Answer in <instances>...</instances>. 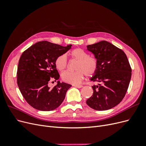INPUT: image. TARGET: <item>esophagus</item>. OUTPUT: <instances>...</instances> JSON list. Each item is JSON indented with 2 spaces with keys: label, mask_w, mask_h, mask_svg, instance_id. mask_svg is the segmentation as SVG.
Here are the masks:
<instances>
[{
  "label": "esophagus",
  "mask_w": 146,
  "mask_h": 146,
  "mask_svg": "<svg viewBox=\"0 0 146 146\" xmlns=\"http://www.w3.org/2000/svg\"><path fill=\"white\" fill-rule=\"evenodd\" d=\"M74 86L75 87L78 88H81L83 87V86H82V85H74Z\"/></svg>",
  "instance_id": "34e87169"
}]
</instances>
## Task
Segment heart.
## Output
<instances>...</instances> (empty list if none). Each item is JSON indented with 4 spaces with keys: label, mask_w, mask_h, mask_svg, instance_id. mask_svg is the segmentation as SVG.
Here are the masks:
<instances>
[{
    "label": "heart",
    "mask_w": 146,
    "mask_h": 146,
    "mask_svg": "<svg viewBox=\"0 0 146 146\" xmlns=\"http://www.w3.org/2000/svg\"><path fill=\"white\" fill-rule=\"evenodd\" d=\"M72 60L77 61L76 64V71H66L61 74L62 80L74 85L80 83L86 75L92 77L98 70V61L95 57L90 56L86 50L82 48H76L69 52ZM56 68L60 71H63L68 67V62L66 56L64 54L58 56L55 60Z\"/></svg>",
    "instance_id": "obj_1"
}]
</instances>
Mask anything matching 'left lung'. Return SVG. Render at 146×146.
Segmentation results:
<instances>
[{
    "instance_id": "1",
    "label": "left lung",
    "mask_w": 146,
    "mask_h": 146,
    "mask_svg": "<svg viewBox=\"0 0 146 146\" xmlns=\"http://www.w3.org/2000/svg\"><path fill=\"white\" fill-rule=\"evenodd\" d=\"M87 49L98 61V70L90 80L93 94L86 100L91 108L103 111L118 105L124 98L129 86L131 68L122 50L106 41L87 46Z\"/></svg>"
}]
</instances>
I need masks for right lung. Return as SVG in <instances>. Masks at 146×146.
Here are the masks:
<instances>
[{
    "label": "right lung",
    "mask_w": 146,
    "mask_h": 146,
    "mask_svg": "<svg viewBox=\"0 0 146 146\" xmlns=\"http://www.w3.org/2000/svg\"><path fill=\"white\" fill-rule=\"evenodd\" d=\"M46 41L36 42L21 55L17 71V85L26 102L33 108L41 111H52L64 100L71 85L57 82L48 86L52 79L58 80L60 75L55 61L71 48Z\"/></svg>",
    "instance_id": "obj_1"
}]
</instances>
